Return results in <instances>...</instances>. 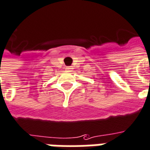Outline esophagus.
Listing matches in <instances>:
<instances>
[{
	"instance_id": "1",
	"label": "esophagus",
	"mask_w": 150,
	"mask_h": 150,
	"mask_svg": "<svg viewBox=\"0 0 150 150\" xmlns=\"http://www.w3.org/2000/svg\"><path fill=\"white\" fill-rule=\"evenodd\" d=\"M67 69V71H69H69H71V69H72V68H71V67H67L66 68Z\"/></svg>"
}]
</instances>
